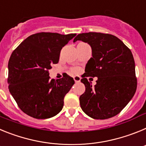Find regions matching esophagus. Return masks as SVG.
I'll return each mask as SVG.
<instances>
[{
    "label": "esophagus",
    "instance_id": "34e87169",
    "mask_svg": "<svg viewBox=\"0 0 146 146\" xmlns=\"http://www.w3.org/2000/svg\"><path fill=\"white\" fill-rule=\"evenodd\" d=\"M74 81H75V82H80L81 77H80V76H74Z\"/></svg>",
    "mask_w": 146,
    "mask_h": 146
}]
</instances>
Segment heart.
Instances as JSON below:
<instances>
[{"mask_svg": "<svg viewBox=\"0 0 146 146\" xmlns=\"http://www.w3.org/2000/svg\"><path fill=\"white\" fill-rule=\"evenodd\" d=\"M72 73H74V74H77V73H79L80 72V69H78V68H73V69H72Z\"/></svg>", "mask_w": 146, "mask_h": 146, "instance_id": "1", "label": "heart"}]
</instances>
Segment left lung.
<instances>
[{"instance_id":"left-lung-1","label":"left lung","mask_w":146,"mask_h":146,"mask_svg":"<svg viewBox=\"0 0 146 146\" xmlns=\"http://www.w3.org/2000/svg\"><path fill=\"white\" fill-rule=\"evenodd\" d=\"M77 40L88 44L92 58L86 64L81 82L86 91L80 96L82 111L94 119L118 115L132 99L137 88L135 64L131 50L118 37L108 33H80ZM86 76L98 77L94 87Z\"/></svg>"}]
</instances>
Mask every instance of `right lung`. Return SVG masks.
<instances>
[{
	"mask_svg": "<svg viewBox=\"0 0 146 146\" xmlns=\"http://www.w3.org/2000/svg\"><path fill=\"white\" fill-rule=\"evenodd\" d=\"M75 33H35L25 38L9 60L8 83L22 111L37 119L53 117L61 111L64 99L74 84L68 74L50 79L49 69L58 63L60 50Z\"/></svg>",
	"mask_w": 146,
	"mask_h": 146,
	"instance_id": "1",
	"label": "right lung"
}]
</instances>
